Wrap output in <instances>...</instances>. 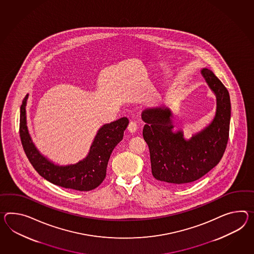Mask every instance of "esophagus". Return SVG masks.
I'll list each match as a JSON object with an SVG mask.
<instances>
[{"label":"esophagus","mask_w":254,"mask_h":254,"mask_svg":"<svg viewBox=\"0 0 254 254\" xmlns=\"http://www.w3.org/2000/svg\"><path fill=\"white\" fill-rule=\"evenodd\" d=\"M127 129L131 133H134V132H136V129H137V125H136V122H134V121H130L129 124H128V127H127Z\"/></svg>","instance_id":"esophagus-1"}]
</instances>
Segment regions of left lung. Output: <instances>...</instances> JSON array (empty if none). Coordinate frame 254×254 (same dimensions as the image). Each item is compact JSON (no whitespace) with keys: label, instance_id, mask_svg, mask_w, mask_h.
Returning <instances> with one entry per match:
<instances>
[{"label":"left lung","instance_id":"obj_1","mask_svg":"<svg viewBox=\"0 0 254 254\" xmlns=\"http://www.w3.org/2000/svg\"><path fill=\"white\" fill-rule=\"evenodd\" d=\"M202 74L217 95V109L205 129L186 140L183 133H173L169 108L156 107L142 113L143 137L148 144L151 173L155 179L182 186L200 179L220 161L229 141L230 98L229 91L210 69Z\"/></svg>","mask_w":254,"mask_h":254}]
</instances>
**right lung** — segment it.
<instances>
[{
  "label": "right lung",
  "instance_id": "right-lung-1",
  "mask_svg": "<svg viewBox=\"0 0 254 254\" xmlns=\"http://www.w3.org/2000/svg\"><path fill=\"white\" fill-rule=\"evenodd\" d=\"M28 94L23 100L20 110L19 134L23 149L32 166L44 179L53 185L77 191H91L103 183L113 149L123 139L128 119L122 118L100 128L86 158L74 165L58 166L40 154L29 136L25 105Z\"/></svg>",
  "mask_w": 254,
  "mask_h": 254
}]
</instances>
